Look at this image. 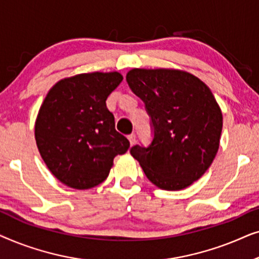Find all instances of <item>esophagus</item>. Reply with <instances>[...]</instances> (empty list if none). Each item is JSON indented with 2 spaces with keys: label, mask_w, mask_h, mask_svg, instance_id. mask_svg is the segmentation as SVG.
Returning a JSON list of instances; mask_svg holds the SVG:
<instances>
[{
  "label": "esophagus",
  "mask_w": 259,
  "mask_h": 259,
  "mask_svg": "<svg viewBox=\"0 0 259 259\" xmlns=\"http://www.w3.org/2000/svg\"><path fill=\"white\" fill-rule=\"evenodd\" d=\"M136 139H137V137H136V134H134V133L130 134V136H128V140H130L131 145H134V143H136Z\"/></svg>",
  "instance_id": "obj_1"
}]
</instances>
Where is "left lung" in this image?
Here are the masks:
<instances>
[{"instance_id":"1","label":"left lung","mask_w":259,"mask_h":259,"mask_svg":"<svg viewBox=\"0 0 259 259\" xmlns=\"http://www.w3.org/2000/svg\"><path fill=\"white\" fill-rule=\"evenodd\" d=\"M145 102L154 137L131 154L148 180L166 191L186 189L200 178L217 154L223 128L218 102L206 83L185 70L133 68L126 75Z\"/></svg>"}]
</instances>
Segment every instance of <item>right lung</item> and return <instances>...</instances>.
<instances>
[{
    "mask_svg": "<svg viewBox=\"0 0 259 259\" xmlns=\"http://www.w3.org/2000/svg\"><path fill=\"white\" fill-rule=\"evenodd\" d=\"M122 79L119 72L76 74L58 81L46 95L35 140L48 169L65 185L76 190L99 185L116 155L128 150L130 141L116 132L106 106Z\"/></svg>",
    "mask_w": 259,
    "mask_h": 259,
    "instance_id": "right-lung-1",
    "label": "right lung"
}]
</instances>
